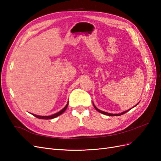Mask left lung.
I'll return each instance as SVG.
<instances>
[{
  "instance_id": "8db88e82",
  "label": "left lung",
  "mask_w": 161,
  "mask_h": 161,
  "mask_svg": "<svg viewBox=\"0 0 161 161\" xmlns=\"http://www.w3.org/2000/svg\"><path fill=\"white\" fill-rule=\"evenodd\" d=\"M92 104H93V103H92ZM135 105V106H136ZM93 106H94V108H95V109L97 111H99V112H100L101 114H105V115H109V116H119V115H123V114H125L126 112H128V111H130V109L129 110H128V111H124V112H122V113H121V114H109V113H107V112H105V111H101V110H99V109H97L96 107H95V105L93 104ZM134 106V107H135ZM134 108V107H133Z\"/></svg>"
}]
</instances>
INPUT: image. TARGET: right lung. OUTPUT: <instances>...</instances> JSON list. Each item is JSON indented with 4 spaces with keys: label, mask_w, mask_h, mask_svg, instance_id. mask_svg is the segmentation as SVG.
I'll list each match as a JSON object with an SVG mask.
<instances>
[{
    "label": "right lung",
    "mask_w": 161,
    "mask_h": 161,
    "mask_svg": "<svg viewBox=\"0 0 161 161\" xmlns=\"http://www.w3.org/2000/svg\"><path fill=\"white\" fill-rule=\"evenodd\" d=\"M68 105H69V103H68L67 105L64 107V108H63L61 111H60L59 112H58V113H56V114H53V115H50V116H40V115H34V114H33V115L36 117V118H39V119H50L55 118H56V117H58V115H61L62 114L64 113V112L65 111V110H66V108H67Z\"/></svg>",
    "instance_id": "add662e5"
}]
</instances>
